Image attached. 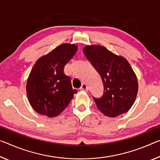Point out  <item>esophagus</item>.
<instances>
[{"mask_svg": "<svg viewBox=\"0 0 160 160\" xmlns=\"http://www.w3.org/2000/svg\"><path fill=\"white\" fill-rule=\"evenodd\" d=\"M80 89L81 90H83V91H86L88 90V87H87V85L85 84V83H82V85H81V87Z\"/></svg>", "mask_w": 160, "mask_h": 160, "instance_id": "34e87169", "label": "esophagus"}]
</instances>
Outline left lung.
<instances>
[{"label":"left lung","instance_id":"1","mask_svg":"<svg viewBox=\"0 0 160 160\" xmlns=\"http://www.w3.org/2000/svg\"><path fill=\"white\" fill-rule=\"evenodd\" d=\"M83 52L100 74L103 95L94 101L104 115L115 118L130 110L138 91L136 75L125 58L100 45H88Z\"/></svg>","mask_w":160,"mask_h":160}]
</instances>
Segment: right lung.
Returning <instances> with one entry per match:
<instances>
[{
	"label": "right lung",
	"instance_id": "add662e5",
	"mask_svg": "<svg viewBox=\"0 0 160 160\" xmlns=\"http://www.w3.org/2000/svg\"><path fill=\"white\" fill-rule=\"evenodd\" d=\"M78 50L75 45L65 43L37 60L27 81L26 91L32 108L48 118L60 115L72 100L73 89L65 65Z\"/></svg>",
	"mask_w": 160,
	"mask_h": 160
}]
</instances>
